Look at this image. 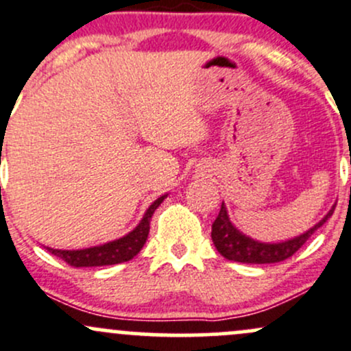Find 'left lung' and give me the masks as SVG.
Returning <instances> with one entry per match:
<instances>
[{"label": "left lung", "mask_w": 351, "mask_h": 351, "mask_svg": "<svg viewBox=\"0 0 351 351\" xmlns=\"http://www.w3.org/2000/svg\"><path fill=\"white\" fill-rule=\"evenodd\" d=\"M337 204L331 206L330 212L319 220L315 227L306 230L304 234L298 237L287 239L284 242H261L256 239L249 237L243 232L239 230L234 223L230 222L227 213V206L222 204L220 212L217 215L215 222L212 223V241L215 249L219 250L220 256L225 259L235 261V263L243 264H274L286 261L293 254L304 245L306 241L318 230L322 225L333 215V210Z\"/></svg>", "instance_id": "obj_1"}]
</instances>
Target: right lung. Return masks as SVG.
I'll return each mask as SVG.
<instances>
[{"label":"right lung","mask_w":351,"mask_h":351,"mask_svg":"<svg viewBox=\"0 0 351 351\" xmlns=\"http://www.w3.org/2000/svg\"><path fill=\"white\" fill-rule=\"evenodd\" d=\"M166 197H168V193L156 198V200L149 205V208L146 210L141 222L136 225V227L132 228L129 234L124 235V237L116 239V241H110L108 243H102V245L87 247V249L60 250L47 247V250L53 254V256L60 257V259L65 261L67 264L73 265V267H97V265L128 263L132 257L138 256L139 250H141L143 245L146 243L147 234H149L151 217H153L154 210L161 205V202H163Z\"/></svg>","instance_id":"obj_1"}]
</instances>
